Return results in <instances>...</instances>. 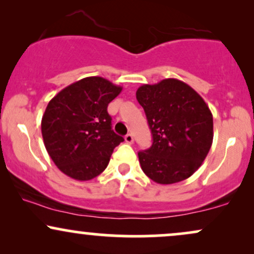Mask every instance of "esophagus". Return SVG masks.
Here are the masks:
<instances>
[{
	"mask_svg": "<svg viewBox=\"0 0 254 254\" xmlns=\"http://www.w3.org/2000/svg\"><path fill=\"white\" fill-rule=\"evenodd\" d=\"M125 142H127V143H129V144H131L133 142V136L131 135V133H127V135H125Z\"/></svg>",
	"mask_w": 254,
	"mask_h": 254,
	"instance_id": "34e87169",
	"label": "esophagus"
}]
</instances>
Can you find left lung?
<instances>
[{"mask_svg":"<svg viewBox=\"0 0 254 254\" xmlns=\"http://www.w3.org/2000/svg\"><path fill=\"white\" fill-rule=\"evenodd\" d=\"M153 135V144L138 153L142 171L162 185L183 182L208 155L214 137L208 105L189 84L165 78L136 92Z\"/></svg>","mask_w":254,"mask_h":254,"instance_id":"1","label":"left lung"}]
</instances>
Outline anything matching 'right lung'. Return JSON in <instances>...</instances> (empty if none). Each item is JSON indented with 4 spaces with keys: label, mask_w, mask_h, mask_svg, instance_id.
<instances>
[{
    "label": "right lung",
    "mask_w": 254,
    "mask_h": 254,
    "mask_svg": "<svg viewBox=\"0 0 254 254\" xmlns=\"http://www.w3.org/2000/svg\"><path fill=\"white\" fill-rule=\"evenodd\" d=\"M100 76L84 77L61 90L46 106L42 135L55 165L72 179L90 180L104 172L122 136L112 130L107 106L119 93Z\"/></svg>",
    "instance_id": "right-lung-1"
}]
</instances>
